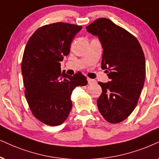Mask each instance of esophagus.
Instances as JSON below:
<instances>
[{
	"instance_id": "obj_1",
	"label": "esophagus",
	"mask_w": 159,
	"mask_h": 159,
	"mask_svg": "<svg viewBox=\"0 0 159 159\" xmlns=\"http://www.w3.org/2000/svg\"><path fill=\"white\" fill-rule=\"evenodd\" d=\"M87 81H88V84H93L96 82L94 79H91V78H88Z\"/></svg>"
}]
</instances>
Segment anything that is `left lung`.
<instances>
[{
    "label": "left lung",
    "mask_w": 159,
    "mask_h": 159,
    "mask_svg": "<svg viewBox=\"0 0 159 159\" xmlns=\"http://www.w3.org/2000/svg\"><path fill=\"white\" fill-rule=\"evenodd\" d=\"M98 36L102 47L101 67L110 81L98 82L102 93L97 100L98 110L111 123L125 120L137 105L145 78V58L137 39L123 28L103 17L86 27Z\"/></svg>",
    "instance_id": "left-lung-1"
}]
</instances>
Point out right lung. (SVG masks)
Listing matches in <instances>:
<instances>
[{"instance_id":"obj_1","label":"right lung","mask_w":159,"mask_h":159,"mask_svg":"<svg viewBox=\"0 0 159 159\" xmlns=\"http://www.w3.org/2000/svg\"><path fill=\"white\" fill-rule=\"evenodd\" d=\"M82 26L55 23L42 26L28 41L21 63L25 95L37 119L51 126L63 123L73 103L71 94L78 86L87 84L81 73L68 75L61 70L64 56Z\"/></svg>"}]
</instances>
